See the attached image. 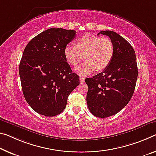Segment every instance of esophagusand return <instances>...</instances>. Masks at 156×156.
Masks as SVG:
<instances>
[{
  "label": "esophagus",
  "instance_id": "34e87169",
  "mask_svg": "<svg viewBox=\"0 0 156 156\" xmlns=\"http://www.w3.org/2000/svg\"><path fill=\"white\" fill-rule=\"evenodd\" d=\"M80 81L81 83H83V82H85V78H84L83 76H80Z\"/></svg>",
  "mask_w": 156,
  "mask_h": 156
}]
</instances>
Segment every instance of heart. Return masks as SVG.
<instances>
[{"instance_id":"1","label":"heart","mask_w":156,"mask_h":156,"mask_svg":"<svg viewBox=\"0 0 156 156\" xmlns=\"http://www.w3.org/2000/svg\"><path fill=\"white\" fill-rule=\"evenodd\" d=\"M114 45L108 37L100 38L87 33L79 38L76 46L68 44L65 48V56L70 65L76 66L84 59L86 61L74 69L81 76H87L94 71H102L112 60Z\"/></svg>"}]
</instances>
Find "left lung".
<instances>
[{"mask_svg": "<svg viewBox=\"0 0 156 156\" xmlns=\"http://www.w3.org/2000/svg\"><path fill=\"white\" fill-rule=\"evenodd\" d=\"M114 45L112 60L107 68L92 78L85 79L88 85L87 103L96 117L105 118L122 110L134 93L138 76L135 51L132 46L115 32L101 31Z\"/></svg>", "mask_w": 156, "mask_h": 156, "instance_id": "left-lung-1", "label": "left lung"}]
</instances>
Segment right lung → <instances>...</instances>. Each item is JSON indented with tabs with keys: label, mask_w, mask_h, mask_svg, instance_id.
Wrapping results in <instances>:
<instances>
[{
	"label": "right lung",
	"mask_w": 156,
	"mask_h": 156,
	"mask_svg": "<svg viewBox=\"0 0 156 156\" xmlns=\"http://www.w3.org/2000/svg\"><path fill=\"white\" fill-rule=\"evenodd\" d=\"M73 30L53 28L32 39L19 65L22 91L40 115L54 117L65 110L69 95L80 84L66 62L65 48L76 37Z\"/></svg>",
	"instance_id": "right-lung-1"
}]
</instances>
